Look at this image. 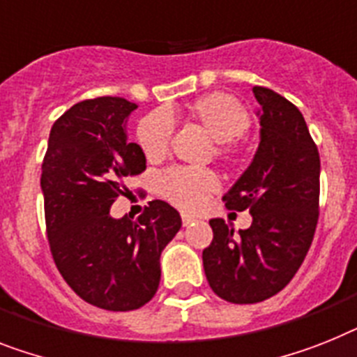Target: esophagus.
<instances>
[{"mask_svg": "<svg viewBox=\"0 0 357 357\" xmlns=\"http://www.w3.org/2000/svg\"><path fill=\"white\" fill-rule=\"evenodd\" d=\"M193 220L195 219H193V217H190V215H182V225L184 226H190Z\"/></svg>", "mask_w": 357, "mask_h": 357, "instance_id": "34e87169", "label": "esophagus"}]
</instances>
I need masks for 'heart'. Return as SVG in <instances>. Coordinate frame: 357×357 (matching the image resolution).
I'll use <instances>...</instances> for the list:
<instances>
[{
	"label": "heart",
	"instance_id": "b5f03b06",
	"mask_svg": "<svg viewBox=\"0 0 357 357\" xmlns=\"http://www.w3.org/2000/svg\"><path fill=\"white\" fill-rule=\"evenodd\" d=\"M191 119L210 138H213L215 157L234 164L237 151L228 142L237 140L250 129L248 109L235 96L228 93H211L200 96L190 105ZM173 122L166 109H157L146 114L137 128V142L147 160H162L169 151ZM219 190V178L211 169H191V167H172L158 178L160 195L173 206L184 211H197L206 199Z\"/></svg>",
	"mask_w": 357,
	"mask_h": 357
}]
</instances>
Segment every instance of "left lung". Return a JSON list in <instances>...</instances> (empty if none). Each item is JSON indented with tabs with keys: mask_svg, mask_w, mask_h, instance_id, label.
Here are the masks:
<instances>
[{
	"mask_svg": "<svg viewBox=\"0 0 357 357\" xmlns=\"http://www.w3.org/2000/svg\"><path fill=\"white\" fill-rule=\"evenodd\" d=\"M261 104V144L252 166L225 197L250 210L248 229L211 219L202 252L211 290L228 303L253 305L279 294L305 261L319 219V151L301 111L275 91L253 87Z\"/></svg>",
	"mask_w": 357,
	"mask_h": 357,
	"instance_id": "1",
	"label": "left lung"
}]
</instances>
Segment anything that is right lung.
Here are the masks:
<instances>
[{"label":"right lung","instance_id":"add662e5","mask_svg":"<svg viewBox=\"0 0 357 357\" xmlns=\"http://www.w3.org/2000/svg\"><path fill=\"white\" fill-rule=\"evenodd\" d=\"M137 109L119 96L78 102L49 135L41 190L56 268L89 305L137 310L160 282V253L181 229V215L151 200L137 220L113 219L109 208L128 193L123 181L146 172V157L128 140L126 120Z\"/></svg>","mask_w":357,"mask_h":357}]
</instances>
